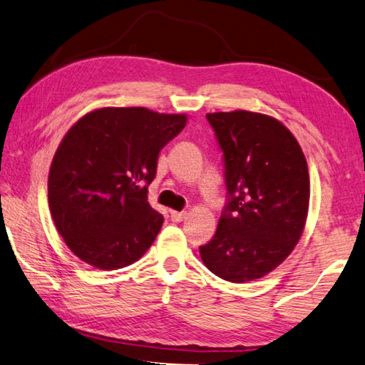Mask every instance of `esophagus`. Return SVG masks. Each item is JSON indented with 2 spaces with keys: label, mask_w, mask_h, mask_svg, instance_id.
Here are the masks:
<instances>
[{
  "label": "esophagus",
  "mask_w": 365,
  "mask_h": 365,
  "mask_svg": "<svg viewBox=\"0 0 365 365\" xmlns=\"http://www.w3.org/2000/svg\"><path fill=\"white\" fill-rule=\"evenodd\" d=\"M184 218H186V212H175V210H171V220L175 223H181Z\"/></svg>",
  "instance_id": "34e87169"
}]
</instances>
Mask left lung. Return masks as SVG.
Returning <instances> with one entry per match:
<instances>
[{
    "label": "left lung",
    "mask_w": 365,
    "mask_h": 365,
    "mask_svg": "<svg viewBox=\"0 0 365 365\" xmlns=\"http://www.w3.org/2000/svg\"><path fill=\"white\" fill-rule=\"evenodd\" d=\"M207 119L223 152L228 202L200 257L226 282H252L299 242L309 212L307 161L291 130L272 116L236 110Z\"/></svg>",
    "instance_id": "left-lung-1"
}]
</instances>
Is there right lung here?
<instances>
[{
	"label": "right lung",
	"instance_id": "obj_1",
	"mask_svg": "<svg viewBox=\"0 0 365 365\" xmlns=\"http://www.w3.org/2000/svg\"><path fill=\"white\" fill-rule=\"evenodd\" d=\"M186 123V115L108 106L66 133L48 175V205L66 246L82 262L116 270L152 246L163 217L148 204V184L160 150Z\"/></svg>",
	"mask_w": 365,
	"mask_h": 365
}]
</instances>
